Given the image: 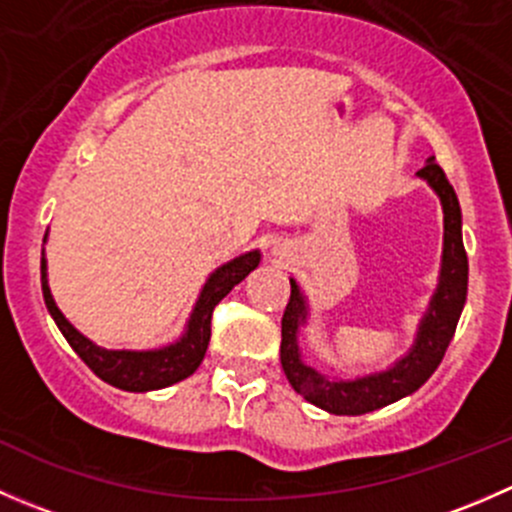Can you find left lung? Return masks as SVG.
Listing matches in <instances>:
<instances>
[{"mask_svg":"<svg viewBox=\"0 0 512 512\" xmlns=\"http://www.w3.org/2000/svg\"><path fill=\"white\" fill-rule=\"evenodd\" d=\"M416 175L426 180L441 200V272H438V285L428 302L426 314L418 322L414 344L389 369L354 376V379H337V376H329L317 366L307 364L302 349H299V329L307 324L309 304L297 282L289 280L292 294H289L285 317H282V369L299 396L334 416L369 414V411L384 409V406L421 389L441 364L453 332H456L458 319H461L468 292V257L461 235V205H458L456 190L448 183L446 173L441 170V165L433 163V158H428V163Z\"/></svg>","mask_w":512,"mask_h":512,"instance_id":"left-lung-1","label":"left lung"}]
</instances>
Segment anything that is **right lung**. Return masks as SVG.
<instances>
[{"instance_id": "1", "label": "right lung", "mask_w": 512, "mask_h": 512, "mask_svg": "<svg viewBox=\"0 0 512 512\" xmlns=\"http://www.w3.org/2000/svg\"><path fill=\"white\" fill-rule=\"evenodd\" d=\"M46 240V237H44ZM262 255L260 250L245 252V255L235 257V260L220 265L213 275L205 280L203 289L198 294L193 312H190L185 332L180 339L165 344L158 349H103L91 342L89 337L79 332L69 319L61 314L56 307L54 297L49 289V275H46V257H41V292H44V302L49 314L54 317L56 327L66 337L76 354L84 359V364L103 379L106 384L116 386L123 391H156L173 386L178 381L188 379L208 352L210 342V319H213V309L220 299L230 292L232 287L240 285L257 265H260Z\"/></svg>"}]
</instances>
